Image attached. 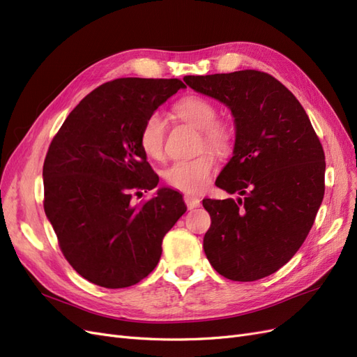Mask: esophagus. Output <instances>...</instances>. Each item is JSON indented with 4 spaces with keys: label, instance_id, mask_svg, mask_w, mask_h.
<instances>
[{
    "label": "esophagus",
    "instance_id": "esophagus-1",
    "mask_svg": "<svg viewBox=\"0 0 357 357\" xmlns=\"http://www.w3.org/2000/svg\"><path fill=\"white\" fill-rule=\"evenodd\" d=\"M185 202H186L189 210H193V208L199 207L201 199L198 197H193V195H185Z\"/></svg>",
    "mask_w": 357,
    "mask_h": 357
}]
</instances>
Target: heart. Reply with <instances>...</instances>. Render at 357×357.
Segmentation results:
<instances>
[{
    "instance_id": "1",
    "label": "heart",
    "mask_w": 357,
    "mask_h": 357,
    "mask_svg": "<svg viewBox=\"0 0 357 357\" xmlns=\"http://www.w3.org/2000/svg\"><path fill=\"white\" fill-rule=\"evenodd\" d=\"M174 113L181 121L201 129L202 144L215 150L220 155H226L232 147L231 126L218 121L219 110L215 104L202 95H189L174 105ZM167 135V122L160 113L150 114L139 131V146L150 158L159 160L164 156ZM215 168V158L210 152L202 155L177 160L165 171L164 177L168 185L183 192H201L208 186L213 171Z\"/></svg>"
}]
</instances>
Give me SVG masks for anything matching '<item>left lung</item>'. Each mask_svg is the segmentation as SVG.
I'll list each match as a JSON object with an SVG mask.
<instances>
[{"label":"left lung","instance_id":"1","mask_svg":"<svg viewBox=\"0 0 357 357\" xmlns=\"http://www.w3.org/2000/svg\"><path fill=\"white\" fill-rule=\"evenodd\" d=\"M188 86L229 107L234 156L215 186L238 199H204V252L220 275L255 282L287 264L325 195V152L304 107L268 73L186 75Z\"/></svg>","mask_w":357,"mask_h":357}]
</instances>
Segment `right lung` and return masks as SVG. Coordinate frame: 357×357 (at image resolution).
<instances>
[{
	"instance_id": "obj_1",
	"label": "right lung",
	"mask_w": 357,
	"mask_h": 357,
	"mask_svg": "<svg viewBox=\"0 0 357 357\" xmlns=\"http://www.w3.org/2000/svg\"><path fill=\"white\" fill-rule=\"evenodd\" d=\"M180 88L178 79L107 82L84 96L49 146L46 215L68 264L96 286L142 282L159 262L165 234L186 213L181 195L169 188L139 205L131 202L159 183L139 131Z\"/></svg>"
}]
</instances>
